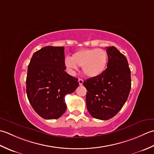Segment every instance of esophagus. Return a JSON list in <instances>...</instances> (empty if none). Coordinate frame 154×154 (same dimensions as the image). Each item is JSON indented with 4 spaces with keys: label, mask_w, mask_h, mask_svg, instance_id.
Segmentation results:
<instances>
[{
    "label": "esophagus",
    "mask_w": 154,
    "mask_h": 154,
    "mask_svg": "<svg viewBox=\"0 0 154 154\" xmlns=\"http://www.w3.org/2000/svg\"><path fill=\"white\" fill-rule=\"evenodd\" d=\"M78 82H79V84L81 86V85H82V84H83L84 80L82 79H81V78H79V79H78Z\"/></svg>",
    "instance_id": "1"
}]
</instances>
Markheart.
Wrapping results in <instances>:
<instances>
[{
  "instance_id": "obj_1",
  "label": "heart",
  "mask_w": 154,
  "mask_h": 154,
  "mask_svg": "<svg viewBox=\"0 0 154 154\" xmlns=\"http://www.w3.org/2000/svg\"><path fill=\"white\" fill-rule=\"evenodd\" d=\"M108 56L104 50L100 48L83 49L75 52L72 58L65 60V64L71 71L82 67L86 76L94 78L99 76L106 70Z\"/></svg>"
}]
</instances>
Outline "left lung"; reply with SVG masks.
<instances>
[{
  "mask_svg": "<svg viewBox=\"0 0 154 154\" xmlns=\"http://www.w3.org/2000/svg\"><path fill=\"white\" fill-rule=\"evenodd\" d=\"M107 68L99 76L84 82L86 107L93 118L107 120L123 107L131 89V71L126 58L114 46L107 47Z\"/></svg>",
  "mask_w": 154,
  "mask_h": 154,
  "instance_id": "1",
  "label": "left lung"
}]
</instances>
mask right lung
I'll return each mask as SVG.
<instances>
[{
	"instance_id": "1",
	"label": "right lung",
	"mask_w": 154,
	"mask_h": 154,
	"mask_svg": "<svg viewBox=\"0 0 154 154\" xmlns=\"http://www.w3.org/2000/svg\"><path fill=\"white\" fill-rule=\"evenodd\" d=\"M64 48L46 46L33 54L28 66L26 94L38 114L47 120L65 112V96L79 86L78 78L65 72Z\"/></svg>"
}]
</instances>
